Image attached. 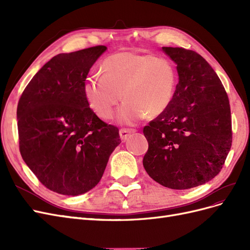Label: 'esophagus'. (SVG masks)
<instances>
[{
  "mask_svg": "<svg viewBox=\"0 0 250 250\" xmlns=\"http://www.w3.org/2000/svg\"><path fill=\"white\" fill-rule=\"evenodd\" d=\"M135 132V129H132V128H122L120 130V138L123 142L129 139L131 135Z\"/></svg>",
  "mask_w": 250,
  "mask_h": 250,
  "instance_id": "34e87169",
  "label": "esophagus"
}]
</instances>
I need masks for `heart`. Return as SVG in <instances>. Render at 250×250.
I'll use <instances>...</instances> for the list:
<instances>
[{
    "label": "heart",
    "instance_id": "b5f03b06",
    "mask_svg": "<svg viewBox=\"0 0 250 250\" xmlns=\"http://www.w3.org/2000/svg\"><path fill=\"white\" fill-rule=\"evenodd\" d=\"M103 75H95L83 83L85 101L98 117L108 120L119 102L118 120L135 124L155 118L169 107L177 84L175 66L166 58L150 54L122 52L105 59Z\"/></svg>",
    "mask_w": 250,
    "mask_h": 250
}]
</instances>
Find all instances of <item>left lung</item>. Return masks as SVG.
Wrapping results in <instances>:
<instances>
[{"label":"left lung","instance_id":"left-lung-1","mask_svg":"<svg viewBox=\"0 0 250 250\" xmlns=\"http://www.w3.org/2000/svg\"><path fill=\"white\" fill-rule=\"evenodd\" d=\"M177 64L175 94L143 129L149 147L143 165L156 183L186 190L221 171L232 142L230 106L221 80L198 53L163 47Z\"/></svg>","mask_w":250,"mask_h":250}]
</instances>
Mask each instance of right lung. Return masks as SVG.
I'll return each instance as SVG.
<instances>
[{"label": "right lung", "instance_id": "1", "mask_svg": "<svg viewBox=\"0 0 250 250\" xmlns=\"http://www.w3.org/2000/svg\"><path fill=\"white\" fill-rule=\"evenodd\" d=\"M106 49L96 46L54 56L20 98L22 160L44 187L58 194L92 190L121 143L118 127L98 118L83 95L89 69Z\"/></svg>", "mask_w": 250, "mask_h": 250}]
</instances>
